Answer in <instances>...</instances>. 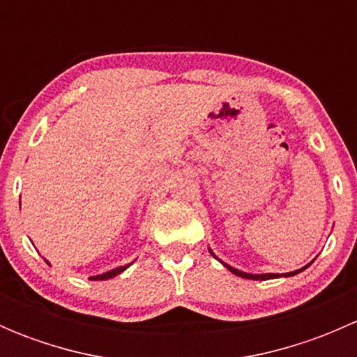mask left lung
<instances>
[{
	"label": "left lung",
	"mask_w": 357,
	"mask_h": 357,
	"mask_svg": "<svg viewBox=\"0 0 357 357\" xmlns=\"http://www.w3.org/2000/svg\"><path fill=\"white\" fill-rule=\"evenodd\" d=\"M208 252H211L212 255H214L215 259H219L218 255L214 254V252L211 250V248H208ZM219 262H221L222 266H225V268H228L229 271L233 273V275H236V276H240V278H245V280H273V278H282V276H285V278H289V276H295V275H298V273L301 271H304V269H307L309 266H311V262H309L307 266H304V268H301V269H297V271H290V273H285V275H278V273H262V275H252V273H245V271H240V269H236V268H233V266H229V264H226V262H222L221 259H219Z\"/></svg>",
	"instance_id": "1"
}]
</instances>
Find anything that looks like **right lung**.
I'll return each mask as SVG.
<instances>
[{
    "label": "right lung",
    "mask_w": 357,
    "mask_h": 357,
    "mask_svg": "<svg viewBox=\"0 0 357 357\" xmlns=\"http://www.w3.org/2000/svg\"><path fill=\"white\" fill-rule=\"evenodd\" d=\"M48 262V261H46ZM50 264V262H48ZM129 268V264H126V266H119V268H115V269H110V271H107V273H102V275H96V276H91V278L89 280H95V282H102V280H110V278H114V276H117V275H121L122 271H126V269Z\"/></svg>",
    "instance_id": "right-lung-1"
}]
</instances>
